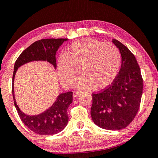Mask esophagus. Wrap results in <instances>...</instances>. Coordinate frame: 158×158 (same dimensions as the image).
<instances>
[{"label":"esophagus","mask_w":158,"mask_h":158,"mask_svg":"<svg viewBox=\"0 0 158 158\" xmlns=\"http://www.w3.org/2000/svg\"><path fill=\"white\" fill-rule=\"evenodd\" d=\"M81 93V91H73V98H77L78 95H79V94Z\"/></svg>","instance_id":"obj_1"}]
</instances>
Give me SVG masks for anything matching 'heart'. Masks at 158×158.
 I'll use <instances>...</instances> for the list:
<instances>
[{
	"label": "heart",
	"mask_w": 158,
	"mask_h": 158,
	"mask_svg": "<svg viewBox=\"0 0 158 158\" xmlns=\"http://www.w3.org/2000/svg\"><path fill=\"white\" fill-rule=\"evenodd\" d=\"M121 66V54L111 43H103L93 39L78 40L71 44L66 53L58 59L60 80L68 87L75 83L79 73H83L78 80L79 87L104 88L111 85L118 74Z\"/></svg>",
	"instance_id": "b5f03b06"
}]
</instances>
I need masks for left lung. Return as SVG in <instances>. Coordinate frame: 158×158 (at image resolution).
Returning <instances> with one entry per match:
<instances>
[{"label":"left lung","instance_id":"8db88e82","mask_svg":"<svg viewBox=\"0 0 158 158\" xmlns=\"http://www.w3.org/2000/svg\"><path fill=\"white\" fill-rule=\"evenodd\" d=\"M113 43L122 56L120 70L111 85L93 93L91 117L101 128L117 131L126 127L139 111L143 79L134 55L117 40Z\"/></svg>","mask_w":158,"mask_h":158}]
</instances>
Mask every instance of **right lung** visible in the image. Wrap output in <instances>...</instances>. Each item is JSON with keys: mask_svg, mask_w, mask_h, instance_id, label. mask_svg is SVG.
Here are the masks:
<instances>
[{"mask_svg": "<svg viewBox=\"0 0 158 158\" xmlns=\"http://www.w3.org/2000/svg\"><path fill=\"white\" fill-rule=\"evenodd\" d=\"M65 41L67 39H46L35 41L20 54L15 62L12 77L14 103L23 123L39 135H54L65 128L69 121L68 108L73 101V92L60 95L52 106L41 114L28 116L22 112L16 103L14 93L15 76L18 68L33 60H47L56 68V52Z\"/></svg>", "mask_w": 158, "mask_h": 158, "instance_id": "add662e5", "label": "right lung"}]
</instances>
